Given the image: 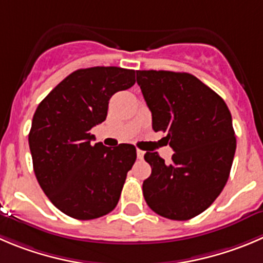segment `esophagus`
Wrapping results in <instances>:
<instances>
[{
    "label": "esophagus",
    "mask_w": 263,
    "mask_h": 263,
    "mask_svg": "<svg viewBox=\"0 0 263 263\" xmlns=\"http://www.w3.org/2000/svg\"><path fill=\"white\" fill-rule=\"evenodd\" d=\"M144 156V151H142V149H137V157H138L139 160L143 159Z\"/></svg>",
    "instance_id": "obj_1"
}]
</instances>
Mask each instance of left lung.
<instances>
[{"label":"left lung","instance_id":"8db88e82","mask_svg":"<svg viewBox=\"0 0 263 263\" xmlns=\"http://www.w3.org/2000/svg\"><path fill=\"white\" fill-rule=\"evenodd\" d=\"M152 129L173 148L171 164L147 151L151 176L147 205L165 218L186 221L208 209L229 179L236 149L231 114L223 99L186 72L137 71Z\"/></svg>","mask_w":263,"mask_h":263}]
</instances>
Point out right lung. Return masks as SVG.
Wrapping results in <instances>:
<instances>
[{"label": "right lung", "instance_id": "obj_1", "mask_svg": "<svg viewBox=\"0 0 263 263\" xmlns=\"http://www.w3.org/2000/svg\"><path fill=\"white\" fill-rule=\"evenodd\" d=\"M134 84L133 69H77L34 112L28 136L34 174L50 201L72 218H99L119 202L137 149L127 143L91 144L90 130L106 120L115 92Z\"/></svg>", "mask_w": 263, "mask_h": 263}]
</instances>
